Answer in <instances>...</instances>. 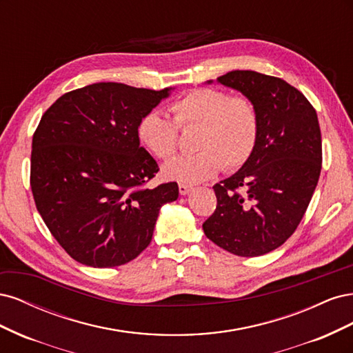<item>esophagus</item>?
<instances>
[{
  "mask_svg": "<svg viewBox=\"0 0 353 353\" xmlns=\"http://www.w3.org/2000/svg\"><path fill=\"white\" fill-rule=\"evenodd\" d=\"M178 188H179V194L181 196H185V194H188L191 190H193V187L191 185H187V184H179L178 185Z\"/></svg>",
  "mask_w": 353,
  "mask_h": 353,
  "instance_id": "1",
  "label": "esophagus"
}]
</instances>
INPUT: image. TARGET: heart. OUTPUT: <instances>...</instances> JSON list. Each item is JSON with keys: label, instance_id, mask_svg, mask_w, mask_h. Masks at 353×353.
<instances>
[{"label": "heart", "instance_id": "b5f03b06", "mask_svg": "<svg viewBox=\"0 0 353 353\" xmlns=\"http://www.w3.org/2000/svg\"><path fill=\"white\" fill-rule=\"evenodd\" d=\"M172 119L159 110L147 112L137 126L140 141L154 157L169 160L178 150L179 130L199 128L197 153L179 156L163 166L166 179L197 184L241 168L258 144L261 121L254 103L244 95L196 88L169 105Z\"/></svg>", "mask_w": 353, "mask_h": 353}]
</instances>
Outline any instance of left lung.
Segmentation results:
<instances>
[{
    "mask_svg": "<svg viewBox=\"0 0 353 353\" xmlns=\"http://www.w3.org/2000/svg\"><path fill=\"white\" fill-rule=\"evenodd\" d=\"M218 82L254 103L261 130L248 162L213 185L218 205L203 231L227 252L253 258L280 248L301 223L321 174V130L312 104L280 78L232 70Z\"/></svg>",
    "mask_w": 353,
    "mask_h": 353,
    "instance_id": "8db88e82",
    "label": "left lung"
}]
</instances>
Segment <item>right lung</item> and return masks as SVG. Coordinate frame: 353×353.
<instances>
[{"label": "right lung", "mask_w": 353, "mask_h": 353, "mask_svg": "<svg viewBox=\"0 0 353 353\" xmlns=\"http://www.w3.org/2000/svg\"><path fill=\"white\" fill-rule=\"evenodd\" d=\"M160 91L99 82L63 94L32 138L30 188L39 215L70 258L92 268L135 259L178 184L145 187L159 170L140 145L141 117Z\"/></svg>", "instance_id": "right-lung-1"}]
</instances>
